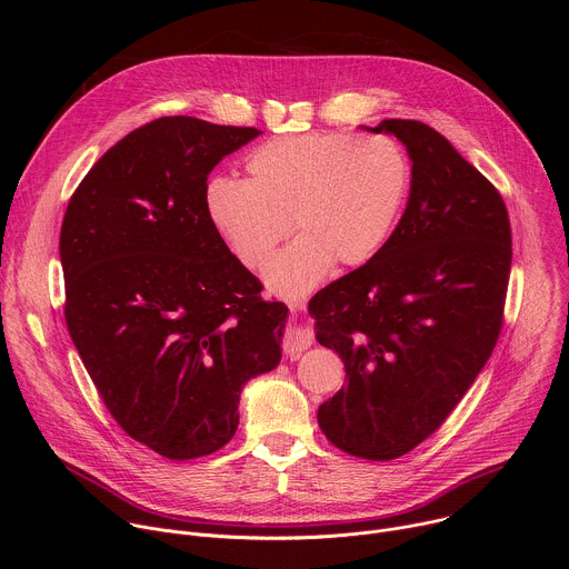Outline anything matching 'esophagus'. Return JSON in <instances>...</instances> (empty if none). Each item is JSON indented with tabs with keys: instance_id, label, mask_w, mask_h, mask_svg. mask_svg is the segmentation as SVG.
<instances>
[{
	"instance_id": "34e87169",
	"label": "esophagus",
	"mask_w": 569,
	"mask_h": 569,
	"mask_svg": "<svg viewBox=\"0 0 569 569\" xmlns=\"http://www.w3.org/2000/svg\"><path fill=\"white\" fill-rule=\"evenodd\" d=\"M312 333L306 331V329H288L286 336H283V342H281V349L283 353L290 358V360H297L303 351H308L312 347Z\"/></svg>"
}]
</instances>
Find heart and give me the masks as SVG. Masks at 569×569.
Masks as SVG:
<instances>
[{"instance_id": "heart-1", "label": "heart", "mask_w": 569, "mask_h": 569, "mask_svg": "<svg viewBox=\"0 0 569 569\" xmlns=\"http://www.w3.org/2000/svg\"><path fill=\"white\" fill-rule=\"evenodd\" d=\"M248 180L213 176L207 218L233 257L261 270L290 224L299 238L268 268V286L301 297L333 263L360 268L389 240L412 184L410 159L387 134H286L246 157Z\"/></svg>"}]
</instances>
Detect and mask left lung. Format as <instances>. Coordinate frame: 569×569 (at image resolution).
Segmentation results:
<instances>
[{"instance_id":"obj_1","label":"left lung","mask_w":569,"mask_h":569,"mask_svg":"<svg viewBox=\"0 0 569 569\" xmlns=\"http://www.w3.org/2000/svg\"><path fill=\"white\" fill-rule=\"evenodd\" d=\"M412 157V191L385 248L310 299L317 342L349 382L317 421L362 459L408 455L435 435L505 327L511 222L500 191L435 128L387 119Z\"/></svg>"}]
</instances>
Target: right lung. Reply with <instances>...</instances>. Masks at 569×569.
<instances>
[{
  "mask_svg": "<svg viewBox=\"0 0 569 569\" xmlns=\"http://www.w3.org/2000/svg\"><path fill=\"white\" fill-rule=\"evenodd\" d=\"M257 134L154 119L97 161L62 218L69 336L119 428L167 459L229 443L242 385L281 360L288 308L204 209L211 169Z\"/></svg>",
  "mask_w": 569,
  "mask_h": 569,
  "instance_id": "1",
  "label": "right lung"
}]
</instances>
